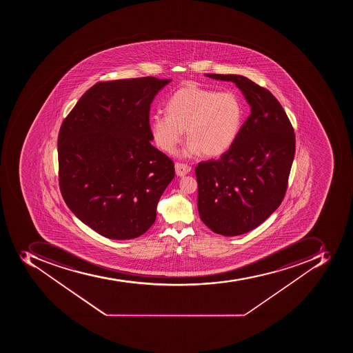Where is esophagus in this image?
<instances>
[{"label":"esophagus","mask_w":353,"mask_h":353,"mask_svg":"<svg viewBox=\"0 0 353 353\" xmlns=\"http://www.w3.org/2000/svg\"><path fill=\"white\" fill-rule=\"evenodd\" d=\"M191 167L183 163H175V173L178 176H184L191 172Z\"/></svg>","instance_id":"1"}]
</instances>
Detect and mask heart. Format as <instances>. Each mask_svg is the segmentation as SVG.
<instances>
[{
	"label": "heart",
	"mask_w": 353,
	"mask_h": 353,
	"mask_svg": "<svg viewBox=\"0 0 353 353\" xmlns=\"http://www.w3.org/2000/svg\"><path fill=\"white\" fill-rule=\"evenodd\" d=\"M167 114L151 117L150 130L163 152H174L183 131L184 156L216 158L228 152L239 138L244 107L236 94L217 92L196 85L181 87L168 100Z\"/></svg>",
	"instance_id": "1"
}]
</instances>
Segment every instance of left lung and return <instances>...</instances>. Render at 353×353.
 Returning <instances> with one entry per match:
<instances>
[{"instance_id":"left-lung-1","label":"left lung","mask_w":353,"mask_h":353,"mask_svg":"<svg viewBox=\"0 0 353 353\" xmlns=\"http://www.w3.org/2000/svg\"><path fill=\"white\" fill-rule=\"evenodd\" d=\"M205 76L235 83L250 105L233 147L219 160L195 168L202 222L214 233L237 236L259 226L281 205L296 139L286 112L267 89L245 76Z\"/></svg>"}]
</instances>
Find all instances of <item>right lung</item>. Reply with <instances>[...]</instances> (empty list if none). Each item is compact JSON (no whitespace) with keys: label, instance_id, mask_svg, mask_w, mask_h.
<instances>
[{"label":"right lung","instance_id":"add662e5","mask_svg":"<svg viewBox=\"0 0 353 353\" xmlns=\"http://www.w3.org/2000/svg\"><path fill=\"white\" fill-rule=\"evenodd\" d=\"M169 83L142 77L96 83L61 125V195L70 211L101 236L136 239L156 221L174 165L151 145L149 112Z\"/></svg>","mask_w":353,"mask_h":353}]
</instances>
